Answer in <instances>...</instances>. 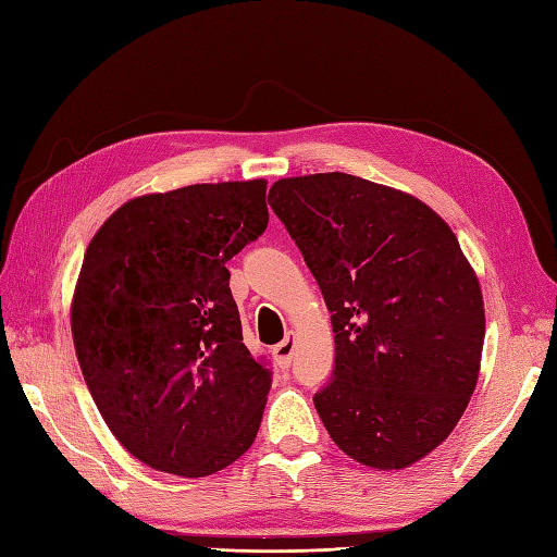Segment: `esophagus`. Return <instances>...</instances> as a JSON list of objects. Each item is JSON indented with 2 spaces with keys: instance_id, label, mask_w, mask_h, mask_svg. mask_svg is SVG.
Segmentation results:
<instances>
[{
  "instance_id": "obj_1",
  "label": "esophagus",
  "mask_w": 557,
  "mask_h": 557,
  "mask_svg": "<svg viewBox=\"0 0 557 557\" xmlns=\"http://www.w3.org/2000/svg\"><path fill=\"white\" fill-rule=\"evenodd\" d=\"M293 352H295V334L288 332V336L281 344H276L272 348V356H274V362L281 367V369H288L290 362H293Z\"/></svg>"
}]
</instances>
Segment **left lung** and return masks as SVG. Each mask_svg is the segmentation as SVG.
Here are the masks:
<instances>
[{
    "instance_id": "8db88e82",
    "label": "left lung",
    "mask_w": 557,
    "mask_h": 557,
    "mask_svg": "<svg viewBox=\"0 0 557 557\" xmlns=\"http://www.w3.org/2000/svg\"><path fill=\"white\" fill-rule=\"evenodd\" d=\"M269 207L332 313L334 369L313 395L332 442L374 469L425 458L467 409L485 336L455 234L416 197L342 172L281 178Z\"/></svg>"
}]
</instances>
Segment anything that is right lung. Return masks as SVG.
<instances>
[{
	"mask_svg": "<svg viewBox=\"0 0 557 557\" xmlns=\"http://www.w3.org/2000/svg\"><path fill=\"white\" fill-rule=\"evenodd\" d=\"M267 181L129 199L83 258L72 332L83 379L134 458L209 476L250 448L272 369L244 346L227 260L267 230Z\"/></svg>",
	"mask_w": 557,
	"mask_h": 557,
	"instance_id": "add662e5",
	"label": "right lung"
}]
</instances>
